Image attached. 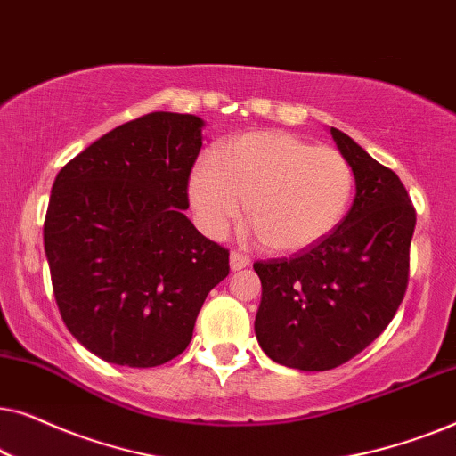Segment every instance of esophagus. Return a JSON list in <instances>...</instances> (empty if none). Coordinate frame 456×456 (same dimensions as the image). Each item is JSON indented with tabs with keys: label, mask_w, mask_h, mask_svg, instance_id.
<instances>
[{
	"label": "esophagus",
	"mask_w": 456,
	"mask_h": 456,
	"mask_svg": "<svg viewBox=\"0 0 456 456\" xmlns=\"http://www.w3.org/2000/svg\"><path fill=\"white\" fill-rule=\"evenodd\" d=\"M248 264H251V259L247 257V255H242V253H230V270L232 272H239V270H242V267H247Z\"/></svg>",
	"instance_id": "esophagus-1"
}]
</instances>
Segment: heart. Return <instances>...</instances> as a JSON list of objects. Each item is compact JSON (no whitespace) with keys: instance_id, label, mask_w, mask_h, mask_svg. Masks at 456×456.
I'll use <instances>...</instances> for the list:
<instances>
[{"instance_id":"obj_1","label":"heart","mask_w":456,"mask_h":456,"mask_svg":"<svg viewBox=\"0 0 456 456\" xmlns=\"http://www.w3.org/2000/svg\"><path fill=\"white\" fill-rule=\"evenodd\" d=\"M353 195V170L332 147L286 133H251L203 158L189 178L199 228L211 239L247 217L276 255H297L322 242L342 222Z\"/></svg>"}]
</instances>
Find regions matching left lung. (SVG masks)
Here are the masks:
<instances>
[{
	"instance_id": "left-lung-1",
	"label": "left lung",
	"mask_w": 456,
	"mask_h": 456,
	"mask_svg": "<svg viewBox=\"0 0 456 456\" xmlns=\"http://www.w3.org/2000/svg\"><path fill=\"white\" fill-rule=\"evenodd\" d=\"M330 134L354 176L353 208L322 242L257 261L259 346L301 371L334 370L384 332L409 280L415 209L401 178L338 128Z\"/></svg>"
}]
</instances>
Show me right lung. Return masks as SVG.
<instances>
[{"label":"right lung","instance_id":"obj_1","mask_svg":"<svg viewBox=\"0 0 456 456\" xmlns=\"http://www.w3.org/2000/svg\"><path fill=\"white\" fill-rule=\"evenodd\" d=\"M205 122L153 111L122 124L55 176L43 242L61 320L99 359L166 363L189 346L228 251L184 216Z\"/></svg>","mask_w":456,"mask_h":456}]
</instances>
